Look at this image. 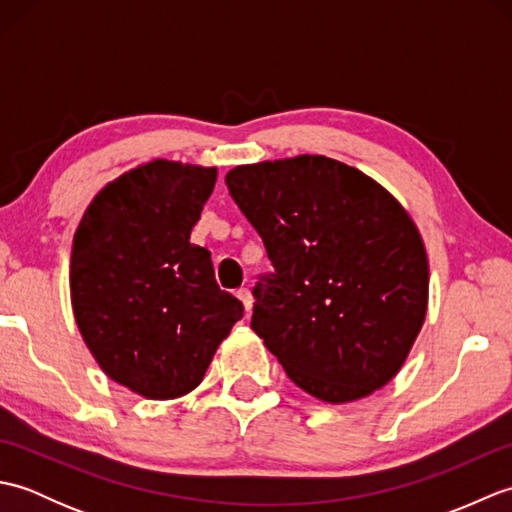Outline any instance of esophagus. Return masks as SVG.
Segmentation results:
<instances>
[{
  "label": "esophagus",
  "instance_id": "1",
  "mask_svg": "<svg viewBox=\"0 0 512 512\" xmlns=\"http://www.w3.org/2000/svg\"><path fill=\"white\" fill-rule=\"evenodd\" d=\"M235 295H237V299H239V301L244 303V310H246V314H248L250 310H253V297H250V292H248L246 288H239V290L235 292Z\"/></svg>",
  "mask_w": 512,
  "mask_h": 512
}]
</instances>
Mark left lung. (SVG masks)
<instances>
[{"mask_svg":"<svg viewBox=\"0 0 512 512\" xmlns=\"http://www.w3.org/2000/svg\"><path fill=\"white\" fill-rule=\"evenodd\" d=\"M226 187L273 262L250 328L292 383L334 405L387 385L429 299L422 237L394 195L325 156L235 167Z\"/></svg>","mask_w":512,"mask_h":512,"instance_id":"1","label":"left lung"}]
</instances>
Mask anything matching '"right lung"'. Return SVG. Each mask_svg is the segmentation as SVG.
<instances>
[{
  "label": "right lung",
  "mask_w": 512,
  "mask_h": 512,
  "mask_svg": "<svg viewBox=\"0 0 512 512\" xmlns=\"http://www.w3.org/2000/svg\"><path fill=\"white\" fill-rule=\"evenodd\" d=\"M215 167L154 160L107 184L76 228L70 295L76 325L103 372L136 394H189L242 301L220 290L211 253L189 242Z\"/></svg>",
  "instance_id": "add662e5"
}]
</instances>
